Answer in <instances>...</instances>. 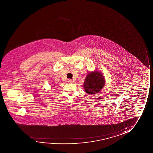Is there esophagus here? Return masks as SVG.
Wrapping results in <instances>:
<instances>
[{
	"label": "esophagus",
	"mask_w": 153,
	"mask_h": 153,
	"mask_svg": "<svg viewBox=\"0 0 153 153\" xmlns=\"http://www.w3.org/2000/svg\"><path fill=\"white\" fill-rule=\"evenodd\" d=\"M67 82H68V83H71V82H72V80L69 79H67Z\"/></svg>",
	"instance_id": "1"
}]
</instances>
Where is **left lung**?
Masks as SVG:
<instances>
[{"instance_id": "8db88e82", "label": "left lung", "mask_w": 153, "mask_h": 153, "mask_svg": "<svg viewBox=\"0 0 153 153\" xmlns=\"http://www.w3.org/2000/svg\"><path fill=\"white\" fill-rule=\"evenodd\" d=\"M105 78L99 71H91L86 76L84 83V88L87 94H97L105 86Z\"/></svg>"}]
</instances>
